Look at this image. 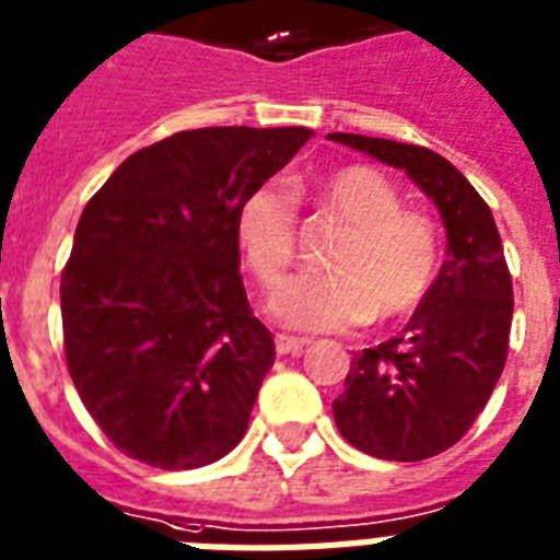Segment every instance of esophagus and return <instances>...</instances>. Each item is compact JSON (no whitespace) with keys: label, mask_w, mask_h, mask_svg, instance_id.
<instances>
[{"label":"esophagus","mask_w":560,"mask_h":560,"mask_svg":"<svg viewBox=\"0 0 560 560\" xmlns=\"http://www.w3.org/2000/svg\"><path fill=\"white\" fill-rule=\"evenodd\" d=\"M275 346H277V354H300L308 346V340H306V337L277 335Z\"/></svg>","instance_id":"obj_1"}]
</instances>
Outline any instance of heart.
Listing matches in <instances>:
<instances>
[{
	"instance_id": "obj_1",
	"label": "heart",
	"mask_w": 560,
	"mask_h": 560,
	"mask_svg": "<svg viewBox=\"0 0 560 560\" xmlns=\"http://www.w3.org/2000/svg\"><path fill=\"white\" fill-rule=\"evenodd\" d=\"M323 214L346 225L329 257L331 275L294 277L275 291L269 314L298 331H337L395 320L427 298L441 266L435 225L406 211L400 194L381 171L343 165L314 188ZM298 200L283 179H266L237 208V243L252 275L266 289L285 277L294 257Z\"/></svg>"
}]
</instances>
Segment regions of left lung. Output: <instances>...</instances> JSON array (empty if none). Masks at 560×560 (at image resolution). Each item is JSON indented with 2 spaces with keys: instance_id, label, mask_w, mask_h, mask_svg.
Wrapping results in <instances>:
<instances>
[{
  "instance_id": "8db88e82",
  "label": "left lung",
  "mask_w": 560,
  "mask_h": 560,
  "mask_svg": "<svg viewBox=\"0 0 560 560\" xmlns=\"http://www.w3.org/2000/svg\"><path fill=\"white\" fill-rule=\"evenodd\" d=\"M329 140L406 171L441 211L446 260L400 337L354 354L335 423L383 460H423L466 435L506 363L512 277L492 211L472 183L423 145L329 133Z\"/></svg>"
}]
</instances>
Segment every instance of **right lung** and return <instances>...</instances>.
Listing matches in <instances>:
<instances>
[{
    "mask_svg": "<svg viewBox=\"0 0 560 560\" xmlns=\"http://www.w3.org/2000/svg\"><path fill=\"white\" fill-rule=\"evenodd\" d=\"M308 128H197L131 154L85 206L62 271L65 360L108 441L197 469L246 435L275 340L240 277L237 208Z\"/></svg>",
    "mask_w": 560,
    "mask_h": 560,
    "instance_id": "right-lung-1",
    "label": "right lung"
}]
</instances>
